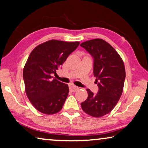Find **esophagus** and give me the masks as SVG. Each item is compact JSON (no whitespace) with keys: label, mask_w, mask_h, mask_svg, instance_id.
<instances>
[{"label":"esophagus","mask_w":148,"mask_h":148,"mask_svg":"<svg viewBox=\"0 0 148 148\" xmlns=\"http://www.w3.org/2000/svg\"><path fill=\"white\" fill-rule=\"evenodd\" d=\"M69 88H70V90L72 91V92H75L76 91H77L78 89H79V87H76L74 85H73V84H70V85H69Z\"/></svg>","instance_id":"obj_1"}]
</instances>
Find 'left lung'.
<instances>
[{"instance_id":"8db88e82","label":"left lung","mask_w":148,"mask_h":148,"mask_svg":"<svg viewBox=\"0 0 148 148\" xmlns=\"http://www.w3.org/2000/svg\"><path fill=\"white\" fill-rule=\"evenodd\" d=\"M80 46L93 58V75L99 88L96 94L87 89L88 97L81 108L88 115L101 117L113 109L123 92L126 77L124 61L114 48L102 39L84 42Z\"/></svg>"}]
</instances>
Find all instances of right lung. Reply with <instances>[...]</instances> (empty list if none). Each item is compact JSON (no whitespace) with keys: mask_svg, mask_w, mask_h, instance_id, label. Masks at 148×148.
<instances>
[{"mask_svg":"<svg viewBox=\"0 0 148 148\" xmlns=\"http://www.w3.org/2000/svg\"><path fill=\"white\" fill-rule=\"evenodd\" d=\"M79 42L52 40L42 43L31 52L23 70L26 94L41 113L52 115L59 112L69 93L68 85L52 79Z\"/></svg>","mask_w":148,"mask_h":148,"instance_id":"add662e5","label":"right lung"}]
</instances>
